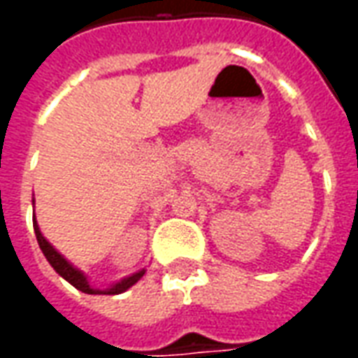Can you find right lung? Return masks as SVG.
I'll list each match as a JSON object with an SVG mask.
<instances>
[{"mask_svg": "<svg viewBox=\"0 0 358 358\" xmlns=\"http://www.w3.org/2000/svg\"><path fill=\"white\" fill-rule=\"evenodd\" d=\"M32 222H34V234H36V240H38V245L42 249L43 257L48 259V263L53 266V270L57 272L59 276L65 278L66 282L71 285H74L76 289H80L82 293H90V295H118V293H124L126 289H130L138 280H140L143 274H145V268L138 270V272H134L130 276L122 278V280H118L109 287H105V289H99V287H94V285L90 284L88 276L74 266L73 263H69L65 257L59 253L57 249L51 245L50 241L43 238L42 230H40V226H38V220H36V215L32 217Z\"/></svg>", "mask_w": 358, "mask_h": 358, "instance_id": "add662e5", "label": "right lung"}]
</instances>
